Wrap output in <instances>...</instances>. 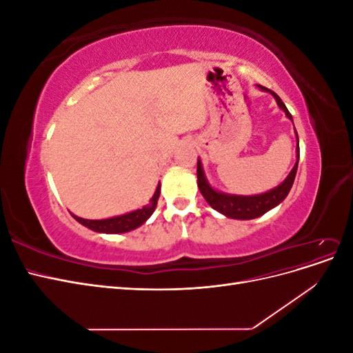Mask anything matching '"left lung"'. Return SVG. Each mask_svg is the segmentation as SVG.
Segmentation results:
<instances>
[{
  "mask_svg": "<svg viewBox=\"0 0 353 353\" xmlns=\"http://www.w3.org/2000/svg\"><path fill=\"white\" fill-rule=\"evenodd\" d=\"M258 87L262 91H268L274 95V99L276 101V104L280 105V109L285 113V116L293 122V117L290 114V112L287 110L285 104L283 103V100L276 95L274 91L262 87V85H258ZM297 137V132H296ZM299 138H297V148H296V163L293 166V169L290 170V174L287 175V178L283 181V183L275 187L270 191H266L263 194H256V196H236V194H225L221 193V191L213 190L210 187V184L208 183L206 175L203 172V166L200 160H197V185L201 196L205 197V200L209 203V205L218 210L222 215H225L228 218L232 219H254L258 216H262L263 213H266L268 210H271L272 208L279 206L280 203L287 197V194L290 193L292 185L294 183L296 178V172H297V165H299Z\"/></svg>",
  "mask_w": 353,
  "mask_h": 353,
  "instance_id": "left-lung-1",
  "label": "left lung"
}]
</instances>
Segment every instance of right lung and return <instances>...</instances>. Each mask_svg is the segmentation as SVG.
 <instances>
[{
	"label": "right lung",
	"mask_w": 353,
	"mask_h": 353,
	"mask_svg": "<svg viewBox=\"0 0 353 353\" xmlns=\"http://www.w3.org/2000/svg\"><path fill=\"white\" fill-rule=\"evenodd\" d=\"M159 196H160V183L150 200V205L144 206L143 209H137L134 212L125 213V215L108 218V219H83V218L73 215V213H72V216L79 223H82L83 227H87L95 232H105V234L128 232V231H132L140 225H143V223L153 215V212L157 206Z\"/></svg>",
	"instance_id": "add662e5"
}]
</instances>
